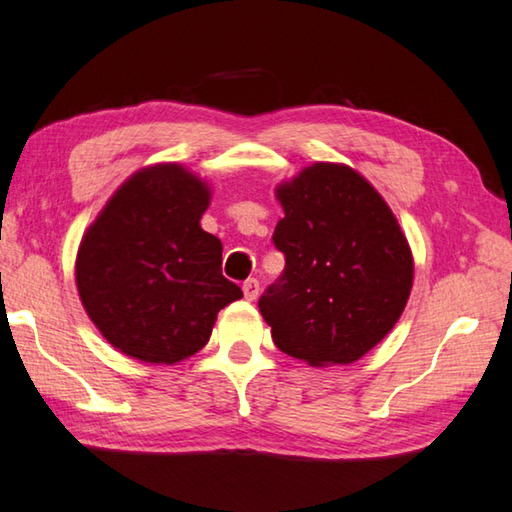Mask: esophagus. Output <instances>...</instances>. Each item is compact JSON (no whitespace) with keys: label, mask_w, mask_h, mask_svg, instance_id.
<instances>
[{"label":"esophagus","mask_w":512,"mask_h":512,"mask_svg":"<svg viewBox=\"0 0 512 512\" xmlns=\"http://www.w3.org/2000/svg\"><path fill=\"white\" fill-rule=\"evenodd\" d=\"M258 292H260V285H258L256 278H249V281L243 283V294H245L247 301H256Z\"/></svg>","instance_id":"34e87169"}]
</instances>
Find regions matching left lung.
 Masks as SVG:
<instances>
[{"label": "left lung", "mask_w": 512, "mask_h": 512, "mask_svg": "<svg viewBox=\"0 0 512 512\" xmlns=\"http://www.w3.org/2000/svg\"><path fill=\"white\" fill-rule=\"evenodd\" d=\"M283 276L258 307L281 352L312 368L359 361L410 298L414 260L399 220L359 171L314 162L276 187Z\"/></svg>", "instance_id": "1"}]
</instances>
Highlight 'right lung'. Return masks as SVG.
I'll return each instance as SVG.
<instances>
[{"label": "right lung", "instance_id": "right-lung-1", "mask_svg": "<svg viewBox=\"0 0 512 512\" xmlns=\"http://www.w3.org/2000/svg\"><path fill=\"white\" fill-rule=\"evenodd\" d=\"M211 189L178 162L133 173L84 231L75 283L115 350L173 365L207 345L216 316L243 298L220 272L223 243L200 227Z\"/></svg>", "mask_w": 512, "mask_h": 512}]
</instances>
